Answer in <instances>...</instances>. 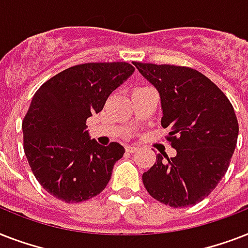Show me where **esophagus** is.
<instances>
[{
  "label": "esophagus",
  "instance_id": "1",
  "mask_svg": "<svg viewBox=\"0 0 248 248\" xmlns=\"http://www.w3.org/2000/svg\"><path fill=\"white\" fill-rule=\"evenodd\" d=\"M136 151H138V148L136 147H130V145L126 147V152H127V153H135Z\"/></svg>",
  "mask_w": 248,
  "mask_h": 248
}]
</instances>
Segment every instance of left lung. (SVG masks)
Returning <instances> with one entry per match:
<instances>
[{
    "instance_id": "left-lung-1",
    "label": "left lung",
    "mask_w": 248,
    "mask_h": 248,
    "mask_svg": "<svg viewBox=\"0 0 248 248\" xmlns=\"http://www.w3.org/2000/svg\"><path fill=\"white\" fill-rule=\"evenodd\" d=\"M158 90L169 140L176 155H157L143 173L155 200L189 207L206 198L227 172L238 138V121L225 93L201 72L170 64L134 63ZM165 156L166 160L163 159Z\"/></svg>"
}]
</instances>
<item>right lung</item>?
Segmentation results:
<instances>
[{
    "label": "right lung",
    "instance_id": "add662e5",
    "mask_svg": "<svg viewBox=\"0 0 248 248\" xmlns=\"http://www.w3.org/2000/svg\"><path fill=\"white\" fill-rule=\"evenodd\" d=\"M134 71L124 62L78 64L37 90L21 124L24 152L33 175L51 196L76 203L104 190L124 148L90 139L86 121Z\"/></svg>",
    "mask_w": 248,
    "mask_h": 248
}]
</instances>
